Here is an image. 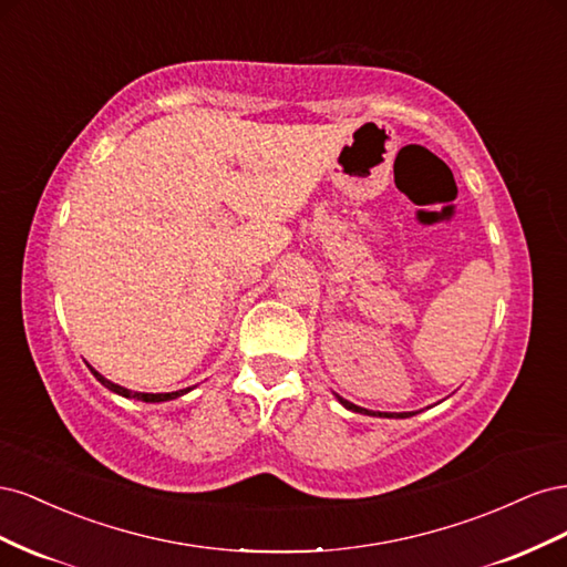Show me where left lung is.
I'll return each mask as SVG.
<instances>
[{
    "instance_id": "1",
    "label": "left lung",
    "mask_w": 567,
    "mask_h": 567,
    "mask_svg": "<svg viewBox=\"0 0 567 567\" xmlns=\"http://www.w3.org/2000/svg\"><path fill=\"white\" fill-rule=\"evenodd\" d=\"M338 398V402L346 406V409H350V411H357V414H371V416H383V419H409V416H414L416 411H402V414H388V411H369V409H362V406H357V404H352V402H348V400H342L340 394H336Z\"/></svg>"
}]
</instances>
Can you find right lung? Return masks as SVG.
<instances>
[{
    "label": "right lung",
    "instance_id": "add662e5",
    "mask_svg": "<svg viewBox=\"0 0 567 567\" xmlns=\"http://www.w3.org/2000/svg\"><path fill=\"white\" fill-rule=\"evenodd\" d=\"M90 371L96 375V381H99L101 385L109 388V390L115 392V394H123V398H127V400H140V402H167V400H177L179 394L192 390V388H186V390H177V392H132V390H127V388H123V385H117V383L104 379V375H101L99 371H94L92 367H90Z\"/></svg>",
    "mask_w": 567,
    "mask_h": 567
}]
</instances>
